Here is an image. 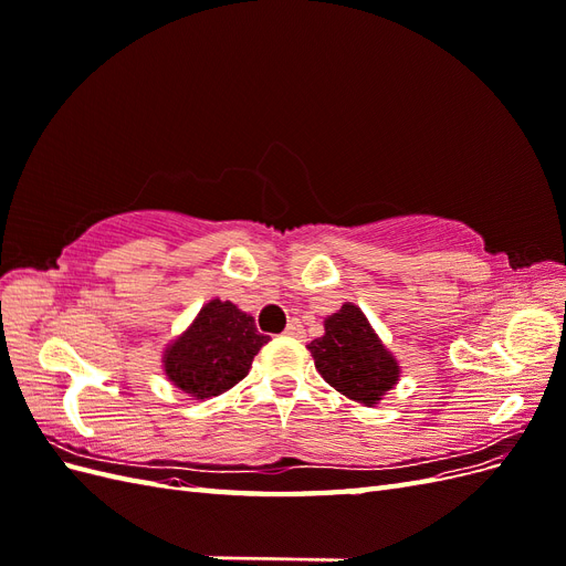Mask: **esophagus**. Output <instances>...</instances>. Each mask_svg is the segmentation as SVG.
I'll return each mask as SVG.
<instances>
[{
	"label": "esophagus",
	"instance_id": "esophagus-1",
	"mask_svg": "<svg viewBox=\"0 0 566 566\" xmlns=\"http://www.w3.org/2000/svg\"><path fill=\"white\" fill-rule=\"evenodd\" d=\"M285 335H287V337H295V339H302V337H304V325H302L297 318H293V321L287 323Z\"/></svg>",
	"mask_w": 566,
	"mask_h": 566
}]
</instances>
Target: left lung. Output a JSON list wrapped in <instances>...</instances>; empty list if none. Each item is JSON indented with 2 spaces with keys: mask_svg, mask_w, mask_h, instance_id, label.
<instances>
[{
  "mask_svg": "<svg viewBox=\"0 0 566 566\" xmlns=\"http://www.w3.org/2000/svg\"><path fill=\"white\" fill-rule=\"evenodd\" d=\"M323 328L325 333L306 345L321 378L356 403H380L397 387L401 366L366 314L354 302H345L323 321Z\"/></svg>",
  "mask_w": 566,
  "mask_h": 566,
  "instance_id": "obj_1",
  "label": "left lung"
}]
</instances>
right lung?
<instances>
[{"instance_id": "obj_1", "label": "right lung", "mask_w": 566, "mask_h": 566, "mask_svg": "<svg viewBox=\"0 0 566 566\" xmlns=\"http://www.w3.org/2000/svg\"><path fill=\"white\" fill-rule=\"evenodd\" d=\"M266 342L269 337L254 328L250 314L214 297L165 347L163 370L177 389L205 401L241 382Z\"/></svg>"}]
</instances>
